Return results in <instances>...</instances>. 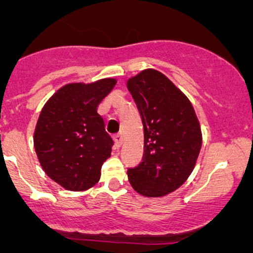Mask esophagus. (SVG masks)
Instances as JSON below:
<instances>
[{"label": "esophagus", "instance_id": "34e87169", "mask_svg": "<svg viewBox=\"0 0 253 253\" xmlns=\"http://www.w3.org/2000/svg\"><path fill=\"white\" fill-rule=\"evenodd\" d=\"M114 141H115V144H116V147H121L122 141H124V136H122V133L115 134Z\"/></svg>", "mask_w": 253, "mask_h": 253}]
</instances>
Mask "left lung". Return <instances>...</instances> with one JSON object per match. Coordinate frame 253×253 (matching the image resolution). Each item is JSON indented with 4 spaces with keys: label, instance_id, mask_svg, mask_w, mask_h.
Instances as JSON below:
<instances>
[{
    "label": "left lung",
    "instance_id": "8db88e82",
    "mask_svg": "<svg viewBox=\"0 0 253 253\" xmlns=\"http://www.w3.org/2000/svg\"><path fill=\"white\" fill-rule=\"evenodd\" d=\"M142 117L144 150L139 165L127 170L133 190L144 197H163L183 185L195 169L202 131L187 96L162 72L147 68L128 78Z\"/></svg>",
    "mask_w": 253,
    "mask_h": 253
}]
</instances>
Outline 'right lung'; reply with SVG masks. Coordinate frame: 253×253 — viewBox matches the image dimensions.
Wrapping results in <instances>:
<instances>
[{"label":"right lung","mask_w":253,"mask_h":253,"mask_svg":"<svg viewBox=\"0 0 253 253\" xmlns=\"http://www.w3.org/2000/svg\"><path fill=\"white\" fill-rule=\"evenodd\" d=\"M116 82L68 83L42 109L34 131L35 153L45 174L66 190L85 191L100 180L114 142L96 110Z\"/></svg>","instance_id":"obj_1"}]
</instances>
